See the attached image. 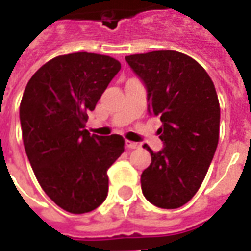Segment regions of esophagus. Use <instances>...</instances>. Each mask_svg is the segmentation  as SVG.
<instances>
[{"label":"esophagus","instance_id":"obj_1","mask_svg":"<svg viewBox=\"0 0 251 251\" xmlns=\"http://www.w3.org/2000/svg\"><path fill=\"white\" fill-rule=\"evenodd\" d=\"M126 148H127V149H137V148H140V145H138L137 142L126 141Z\"/></svg>","mask_w":251,"mask_h":251}]
</instances>
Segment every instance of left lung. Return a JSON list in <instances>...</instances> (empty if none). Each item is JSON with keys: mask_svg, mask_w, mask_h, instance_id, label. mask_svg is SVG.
I'll return each mask as SVG.
<instances>
[{"mask_svg": "<svg viewBox=\"0 0 251 251\" xmlns=\"http://www.w3.org/2000/svg\"><path fill=\"white\" fill-rule=\"evenodd\" d=\"M147 87L148 113L160 117L164 148L141 175L142 194L160 208H179L203 183L219 141L215 86L199 63L176 51L126 56Z\"/></svg>", "mask_w": 251, "mask_h": 251, "instance_id": "left-lung-1", "label": "left lung"}]
</instances>
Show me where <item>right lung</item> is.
<instances>
[{
    "instance_id": "add662e5",
    "label": "right lung",
    "mask_w": 251,
    "mask_h": 251,
    "mask_svg": "<svg viewBox=\"0 0 251 251\" xmlns=\"http://www.w3.org/2000/svg\"><path fill=\"white\" fill-rule=\"evenodd\" d=\"M120 70L114 57L76 52L47 62L25 87L20 104L25 152L41 188L71 214L103 203L107 169L125 151L118 134L84 129L87 113Z\"/></svg>"
}]
</instances>
